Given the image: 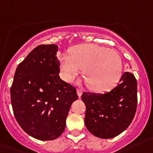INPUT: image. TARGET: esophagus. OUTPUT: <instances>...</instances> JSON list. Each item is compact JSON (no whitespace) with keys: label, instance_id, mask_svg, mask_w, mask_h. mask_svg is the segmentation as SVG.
Wrapping results in <instances>:
<instances>
[{"label":"esophagus","instance_id":"obj_1","mask_svg":"<svg viewBox=\"0 0 153 153\" xmlns=\"http://www.w3.org/2000/svg\"><path fill=\"white\" fill-rule=\"evenodd\" d=\"M76 92H77L78 96H79V97L80 98L81 96H82V89H76Z\"/></svg>","mask_w":153,"mask_h":153}]
</instances>
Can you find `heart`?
I'll use <instances>...</instances> for the list:
<instances>
[{"mask_svg": "<svg viewBox=\"0 0 153 153\" xmlns=\"http://www.w3.org/2000/svg\"><path fill=\"white\" fill-rule=\"evenodd\" d=\"M61 75L71 82L82 68L87 87L94 92H105L111 89L121 76L122 63L113 49L94 44H82L71 49L69 55L59 58Z\"/></svg>", "mask_w": 153, "mask_h": 153, "instance_id": "obj_1", "label": "heart"}]
</instances>
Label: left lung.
I'll list each match as a JSON object with an SVG mask.
<instances>
[{
  "mask_svg": "<svg viewBox=\"0 0 153 153\" xmlns=\"http://www.w3.org/2000/svg\"><path fill=\"white\" fill-rule=\"evenodd\" d=\"M86 108L85 125L94 136L110 139L124 131L132 122L137 105V79L131 71L124 72L110 92H83Z\"/></svg>",
  "mask_w": 153,
  "mask_h": 153,
  "instance_id": "8db88e82",
  "label": "left lung"
}]
</instances>
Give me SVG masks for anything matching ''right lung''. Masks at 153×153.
<instances>
[{
	"label": "right lung",
	"mask_w": 153,
	"mask_h": 153,
	"mask_svg": "<svg viewBox=\"0 0 153 153\" xmlns=\"http://www.w3.org/2000/svg\"><path fill=\"white\" fill-rule=\"evenodd\" d=\"M58 46L42 45L18 65L10 88L16 121L26 134L39 140L60 137L76 90L60 78Z\"/></svg>",
	"instance_id": "add662e5"
}]
</instances>
